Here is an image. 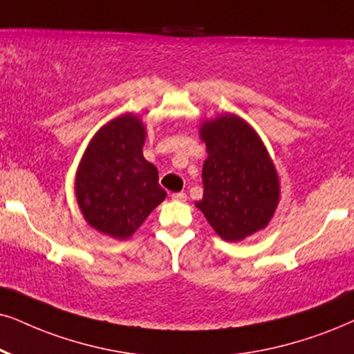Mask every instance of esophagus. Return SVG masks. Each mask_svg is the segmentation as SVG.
Instances as JSON below:
<instances>
[{"label": "esophagus", "instance_id": "esophagus-1", "mask_svg": "<svg viewBox=\"0 0 354 354\" xmlns=\"http://www.w3.org/2000/svg\"><path fill=\"white\" fill-rule=\"evenodd\" d=\"M171 199L178 201V203H186L187 196H186V192H174V194H171Z\"/></svg>", "mask_w": 354, "mask_h": 354}]
</instances>
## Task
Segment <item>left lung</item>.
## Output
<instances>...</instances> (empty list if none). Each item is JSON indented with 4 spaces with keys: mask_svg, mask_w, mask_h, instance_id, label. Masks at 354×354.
Returning <instances> with one entry per match:
<instances>
[{
    "mask_svg": "<svg viewBox=\"0 0 354 354\" xmlns=\"http://www.w3.org/2000/svg\"><path fill=\"white\" fill-rule=\"evenodd\" d=\"M204 196L196 203L221 239L240 241L265 229L279 203V178L261 138L235 114L204 120Z\"/></svg>",
    "mask_w": 354,
    "mask_h": 354,
    "instance_id": "obj_1",
    "label": "left lung"
}]
</instances>
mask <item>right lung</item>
Returning <instances> with one entry per match:
<instances>
[{"mask_svg": "<svg viewBox=\"0 0 354 354\" xmlns=\"http://www.w3.org/2000/svg\"><path fill=\"white\" fill-rule=\"evenodd\" d=\"M145 125L122 114L91 138L75 178V194L84 221L113 239L133 235L167 192L158 169L144 158Z\"/></svg>", "mask_w": 354, "mask_h": 354, "instance_id": "obj_1", "label": "right lung"}]
</instances>
